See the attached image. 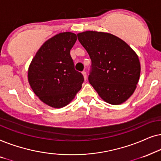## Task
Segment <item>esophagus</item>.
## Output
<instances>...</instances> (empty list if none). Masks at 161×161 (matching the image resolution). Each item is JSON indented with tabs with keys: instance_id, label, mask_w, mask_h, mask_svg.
I'll use <instances>...</instances> for the list:
<instances>
[{
	"instance_id": "esophagus-1",
	"label": "esophagus",
	"mask_w": 161,
	"mask_h": 161,
	"mask_svg": "<svg viewBox=\"0 0 161 161\" xmlns=\"http://www.w3.org/2000/svg\"><path fill=\"white\" fill-rule=\"evenodd\" d=\"M82 74H83V76H84V79H85V80H86L87 79V74H86V72L85 71H82Z\"/></svg>"
}]
</instances>
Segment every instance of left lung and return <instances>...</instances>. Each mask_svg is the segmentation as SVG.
I'll return each instance as SVG.
<instances>
[{
	"instance_id": "8db88e82",
	"label": "left lung",
	"mask_w": 161,
	"mask_h": 161,
	"mask_svg": "<svg viewBox=\"0 0 161 161\" xmlns=\"http://www.w3.org/2000/svg\"><path fill=\"white\" fill-rule=\"evenodd\" d=\"M77 37L91 59L88 80L100 97L111 104L127 100L140 77V62L136 52L109 33L87 31Z\"/></svg>"
}]
</instances>
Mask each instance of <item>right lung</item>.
<instances>
[{
    "mask_svg": "<svg viewBox=\"0 0 161 161\" xmlns=\"http://www.w3.org/2000/svg\"><path fill=\"white\" fill-rule=\"evenodd\" d=\"M76 40L71 32L53 36L40 47L29 65L30 86L42 102L52 108L67 105L84 82L70 54Z\"/></svg>",
    "mask_w": 161,
    "mask_h": 161,
    "instance_id": "1",
    "label": "right lung"
}]
</instances>
